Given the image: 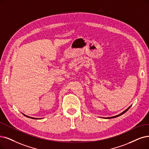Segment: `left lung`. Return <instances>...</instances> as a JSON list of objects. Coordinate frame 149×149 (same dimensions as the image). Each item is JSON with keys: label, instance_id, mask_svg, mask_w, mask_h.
Returning a JSON list of instances; mask_svg holds the SVG:
<instances>
[{"label": "left lung", "instance_id": "left-lung-1", "mask_svg": "<svg viewBox=\"0 0 149 149\" xmlns=\"http://www.w3.org/2000/svg\"><path fill=\"white\" fill-rule=\"evenodd\" d=\"M130 107H131V106L129 107V108H128L126 110H125L124 111H123L122 113H120V114H118V115H117V116H113V117H105V118H116V117H118V116H121V115H122L123 114H124L125 112H126L130 108Z\"/></svg>", "mask_w": 149, "mask_h": 149}]
</instances>
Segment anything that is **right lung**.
Listing matches in <instances>:
<instances>
[{
    "label": "right lung",
    "instance_id": "right-lung-1",
    "mask_svg": "<svg viewBox=\"0 0 149 149\" xmlns=\"http://www.w3.org/2000/svg\"><path fill=\"white\" fill-rule=\"evenodd\" d=\"M24 115L26 117H29V118H33V119H38V118H33V117H29V116H26V115H25V114H24Z\"/></svg>",
    "mask_w": 149,
    "mask_h": 149
}]
</instances>
